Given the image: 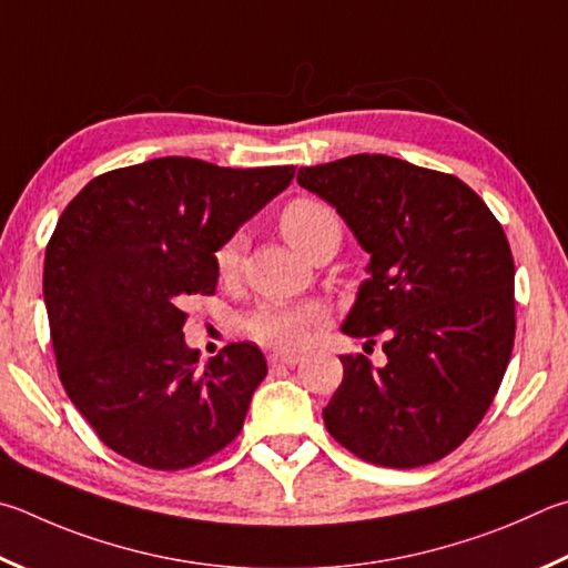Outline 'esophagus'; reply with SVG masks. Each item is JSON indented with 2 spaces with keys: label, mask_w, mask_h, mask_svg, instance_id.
<instances>
[{
  "label": "esophagus",
  "mask_w": 568,
  "mask_h": 568,
  "mask_svg": "<svg viewBox=\"0 0 568 568\" xmlns=\"http://www.w3.org/2000/svg\"><path fill=\"white\" fill-rule=\"evenodd\" d=\"M267 359H271L273 367H295L297 363H301V355L297 353H273Z\"/></svg>",
  "instance_id": "34e87169"
}]
</instances>
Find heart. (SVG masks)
Segmentation results:
<instances>
[{
    "label": "heart",
    "mask_w": 568,
    "mask_h": 568,
    "mask_svg": "<svg viewBox=\"0 0 568 568\" xmlns=\"http://www.w3.org/2000/svg\"><path fill=\"white\" fill-rule=\"evenodd\" d=\"M281 231L297 253L313 257L320 251H337L339 239H343V225H339L337 213L323 201L297 199L287 203L281 213ZM245 243L243 235L235 233L229 241H223L215 251V267L221 277H235L243 265ZM325 323L323 307L315 303L287 305L271 303L261 305L255 313L245 320V329L257 343L281 347V349H301L315 329Z\"/></svg>",
    "instance_id": "1"
}]
</instances>
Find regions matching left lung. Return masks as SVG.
Here are the masks:
<instances>
[{
    "mask_svg": "<svg viewBox=\"0 0 568 568\" xmlns=\"http://www.w3.org/2000/svg\"><path fill=\"white\" fill-rule=\"evenodd\" d=\"M297 183L369 253L339 329L369 345L385 335V367L339 357L327 432L379 467L447 457L487 415L514 347V257L499 221L457 176L383 153L301 169Z\"/></svg>",
    "mask_w": 568,
    "mask_h": 568,
    "instance_id": "1",
    "label": "left lung"
}]
</instances>
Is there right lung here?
<instances>
[{
	"mask_svg": "<svg viewBox=\"0 0 568 568\" xmlns=\"http://www.w3.org/2000/svg\"><path fill=\"white\" fill-rule=\"evenodd\" d=\"M293 176L163 156L97 176L61 213L44 257L51 345L69 399L116 455L176 471L239 437L265 357L231 343L201 365L183 305L215 293L219 245Z\"/></svg>",
	"mask_w": 568,
	"mask_h": 568,
	"instance_id": "right-lung-1",
	"label": "right lung"
}]
</instances>
